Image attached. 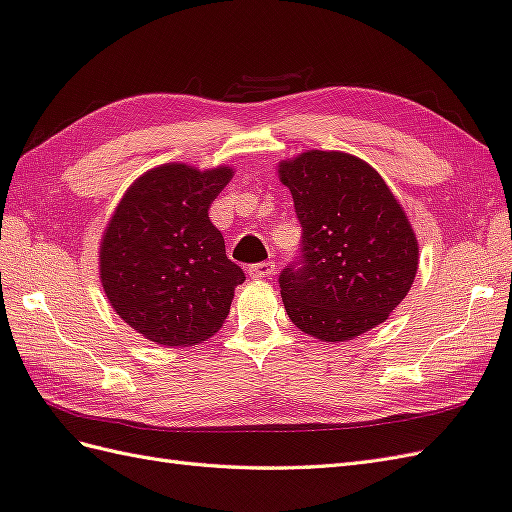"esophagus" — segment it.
Instances as JSON below:
<instances>
[{
	"mask_svg": "<svg viewBox=\"0 0 512 512\" xmlns=\"http://www.w3.org/2000/svg\"><path fill=\"white\" fill-rule=\"evenodd\" d=\"M274 272V264L272 261H261V264H253L248 266V274H251L253 279H266Z\"/></svg>",
	"mask_w": 512,
	"mask_h": 512,
	"instance_id": "1",
	"label": "esophagus"
}]
</instances>
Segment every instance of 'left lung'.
Returning a JSON list of instances; mask_svg holds the SVG:
<instances>
[{"label": "left lung", "mask_w": 512, "mask_h": 512, "mask_svg": "<svg viewBox=\"0 0 512 512\" xmlns=\"http://www.w3.org/2000/svg\"><path fill=\"white\" fill-rule=\"evenodd\" d=\"M303 227L279 274L287 316L322 342H346L389 318L417 272V240L376 170L355 155L307 151L279 168Z\"/></svg>", "instance_id": "1"}]
</instances>
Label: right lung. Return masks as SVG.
I'll list each match as a JSON object with an SVG mask.
<instances>
[{
  "label": "right lung",
  "instance_id": "right-lung-1",
  "mask_svg": "<svg viewBox=\"0 0 512 512\" xmlns=\"http://www.w3.org/2000/svg\"><path fill=\"white\" fill-rule=\"evenodd\" d=\"M231 168L164 164L142 175L116 207L101 242V283L114 311L162 346H192L229 316L244 270L225 251L209 205Z\"/></svg>",
  "mask_w": 512,
  "mask_h": 512
}]
</instances>
